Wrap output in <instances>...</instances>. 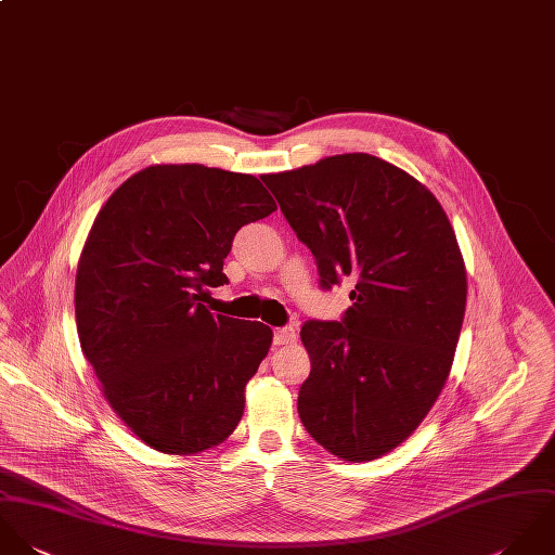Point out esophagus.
Instances as JSON below:
<instances>
[{
	"mask_svg": "<svg viewBox=\"0 0 555 555\" xmlns=\"http://www.w3.org/2000/svg\"><path fill=\"white\" fill-rule=\"evenodd\" d=\"M272 340H274V345H292V343L296 340V328H294V326L274 328Z\"/></svg>",
	"mask_w": 555,
	"mask_h": 555,
	"instance_id": "34e87169",
	"label": "esophagus"
}]
</instances>
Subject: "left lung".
<instances>
[{"instance_id": "1", "label": "left lung", "mask_w": 555, "mask_h": 555, "mask_svg": "<svg viewBox=\"0 0 555 555\" xmlns=\"http://www.w3.org/2000/svg\"><path fill=\"white\" fill-rule=\"evenodd\" d=\"M315 257L320 287L356 285L340 322H305V429L347 461L412 436L450 373L465 313V266L440 202L403 169L338 154L261 178Z\"/></svg>"}]
</instances>
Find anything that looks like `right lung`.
Instances as JSON below:
<instances>
[{
  "label": "right lung",
  "mask_w": 555,
  "mask_h": 555,
  "mask_svg": "<svg viewBox=\"0 0 555 555\" xmlns=\"http://www.w3.org/2000/svg\"><path fill=\"white\" fill-rule=\"evenodd\" d=\"M274 210L255 176L156 165L128 178L92 224L77 333L113 410L147 446L202 452L237 427L272 331L215 315L202 298L229 283L222 261L240 227Z\"/></svg>",
  "instance_id": "add662e5"
}]
</instances>
